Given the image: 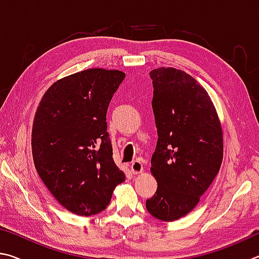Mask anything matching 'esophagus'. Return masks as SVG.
<instances>
[{
	"mask_svg": "<svg viewBox=\"0 0 259 259\" xmlns=\"http://www.w3.org/2000/svg\"><path fill=\"white\" fill-rule=\"evenodd\" d=\"M131 170H132L133 174H139L143 170V165L140 161H133L132 165H131Z\"/></svg>",
	"mask_w": 259,
	"mask_h": 259,
	"instance_id": "obj_1",
	"label": "esophagus"
}]
</instances>
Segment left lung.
<instances>
[{
  "label": "left lung",
  "mask_w": 259,
  "mask_h": 259,
  "mask_svg": "<svg viewBox=\"0 0 259 259\" xmlns=\"http://www.w3.org/2000/svg\"><path fill=\"white\" fill-rule=\"evenodd\" d=\"M158 141L151 173L158 183L146 202L156 219L171 222L191 211L221 168L223 133L209 95L187 72H150Z\"/></svg>",
  "instance_id": "obj_1"
}]
</instances>
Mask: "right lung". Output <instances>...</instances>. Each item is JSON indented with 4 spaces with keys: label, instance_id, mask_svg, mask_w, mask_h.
Instances as JSON below:
<instances>
[{
    "label": "right lung",
    "instance_id": "1",
    "mask_svg": "<svg viewBox=\"0 0 259 259\" xmlns=\"http://www.w3.org/2000/svg\"><path fill=\"white\" fill-rule=\"evenodd\" d=\"M125 78L94 68L65 77L44 94L36 111L31 151L36 170L67 210L92 216L106 209L125 174L112 158L107 110Z\"/></svg>",
    "mask_w": 259,
    "mask_h": 259
}]
</instances>
